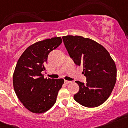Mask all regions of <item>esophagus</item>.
<instances>
[{"mask_svg": "<svg viewBox=\"0 0 128 128\" xmlns=\"http://www.w3.org/2000/svg\"><path fill=\"white\" fill-rule=\"evenodd\" d=\"M65 82L66 83V84H69V83H70L71 82V81H67V80H65Z\"/></svg>", "mask_w": 128, "mask_h": 128, "instance_id": "obj_1", "label": "esophagus"}]
</instances>
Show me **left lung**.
<instances>
[{"label": "left lung", "mask_w": 128, "mask_h": 128, "mask_svg": "<svg viewBox=\"0 0 128 128\" xmlns=\"http://www.w3.org/2000/svg\"><path fill=\"white\" fill-rule=\"evenodd\" d=\"M70 57L77 65L83 66L86 82L76 81L80 90L74 100L82 106H100L110 96L117 79V68L107 50L90 38L79 36L62 37Z\"/></svg>", "instance_id": "8db88e82"}]
</instances>
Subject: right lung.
<instances>
[{
    "label": "right lung",
    "instance_id": "add662e5",
    "mask_svg": "<svg viewBox=\"0 0 128 128\" xmlns=\"http://www.w3.org/2000/svg\"><path fill=\"white\" fill-rule=\"evenodd\" d=\"M62 42L60 37L44 40L26 48L18 60L13 74V86L20 102L32 113L47 112L55 104L63 79L44 78L48 54Z\"/></svg>",
    "mask_w": 128,
    "mask_h": 128
}]
</instances>
